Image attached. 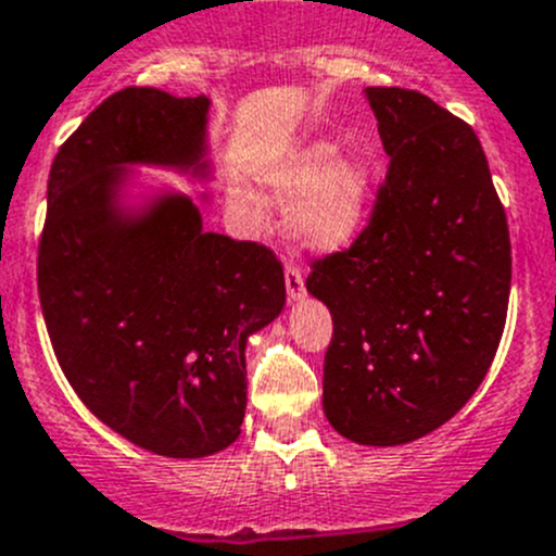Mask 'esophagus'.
I'll list each match as a JSON object with an SVG mask.
<instances>
[{"label":"esophagus","instance_id":"esophagus-1","mask_svg":"<svg viewBox=\"0 0 556 556\" xmlns=\"http://www.w3.org/2000/svg\"><path fill=\"white\" fill-rule=\"evenodd\" d=\"M285 288H288L290 301L304 299L306 288H304V274H301V268H295V266L285 268Z\"/></svg>","mask_w":556,"mask_h":556}]
</instances>
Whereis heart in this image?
Here are the masks:
<instances>
[{"label":"heart","mask_w":556,"mask_h":556,"mask_svg":"<svg viewBox=\"0 0 556 556\" xmlns=\"http://www.w3.org/2000/svg\"><path fill=\"white\" fill-rule=\"evenodd\" d=\"M261 188L271 199L288 201L285 223L295 242L314 252H339L366 226L374 174L363 155L336 153L328 139H312L268 161Z\"/></svg>","instance_id":"heart-1"}]
</instances>
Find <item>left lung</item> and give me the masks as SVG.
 <instances>
[{"label": "left lung", "mask_w": 556, "mask_h": 556, "mask_svg": "<svg viewBox=\"0 0 556 556\" xmlns=\"http://www.w3.org/2000/svg\"><path fill=\"white\" fill-rule=\"evenodd\" d=\"M390 155L366 231L314 261L306 290L333 317L323 408L344 439L433 433L492 366L511 293V239L468 123L417 91L366 88Z\"/></svg>", "instance_id": "8db88e82"}]
</instances>
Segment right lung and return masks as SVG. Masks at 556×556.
<instances>
[{
	"instance_id": "1",
	"label": "right lung",
	"mask_w": 556,
	"mask_h": 556,
	"mask_svg": "<svg viewBox=\"0 0 556 556\" xmlns=\"http://www.w3.org/2000/svg\"><path fill=\"white\" fill-rule=\"evenodd\" d=\"M210 99L112 93L50 166L37 285L55 357L106 428L195 459L242 433L247 339L285 309L271 250L204 228L199 201L137 169L212 182Z\"/></svg>"
}]
</instances>
